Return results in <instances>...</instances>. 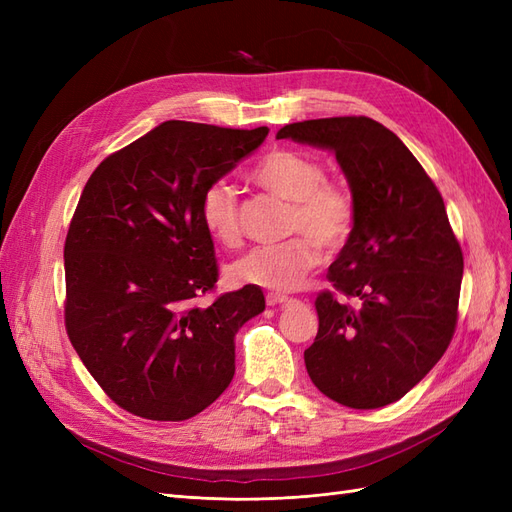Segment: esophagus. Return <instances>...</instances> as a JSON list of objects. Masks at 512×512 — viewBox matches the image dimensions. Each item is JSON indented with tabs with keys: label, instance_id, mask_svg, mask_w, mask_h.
I'll return each mask as SVG.
<instances>
[{
	"label": "esophagus",
	"instance_id": "obj_1",
	"mask_svg": "<svg viewBox=\"0 0 512 512\" xmlns=\"http://www.w3.org/2000/svg\"><path fill=\"white\" fill-rule=\"evenodd\" d=\"M290 299L286 297V294H277V292H269L267 294V305L269 307H275V305H288Z\"/></svg>",
	"mask_w": 512,
	"mask_h": 512
}]
</instances>
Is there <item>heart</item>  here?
<instances>
[{
	"mask_svg": "<svg viewBox=\"0 0 512 512\" xmlns=\"http://www.w3.org/2000/svg\"><path fill=\"white\" fill-rule=\"evenodd\" d=\"M252 179L262 190L288 200V232H305L282 243L258 245L230 265L237 284L288 292L299 288L312 271L320 250L337 252L354 230L356 203L346 185L327 181L324 166L292 149H273L262 158ZM200 222L209 235L232 247L241 241L239 196L228 181H213L200 198Z\"/></svg>",
	"mask_w": 512,
	"mask_h": 512,
	"instance_id": "b5f03b06",
	"label": "heart"
}]
</instances>
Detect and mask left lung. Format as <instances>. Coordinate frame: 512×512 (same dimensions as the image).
<instances>
[{
  "instance_id": "left-lung-1",
  "label": "left lung",
  "mask_w": 512,
  "mask_h": 512,
  "mask_svg": "<svg viewBox=\"0 0 512 512\" xmlns=\"http://www.w3.org/2000/svg\"><path fill=\"white\" fill-rule=\"evenodd\" d=\"M277 138L333 151L356 203L329 280L359 305L318 294L307 374L342 406H389L429 374L455 333L463 254L444 200L399 136L369 117L290 123Z\"/></svg>"
}]
</instances>
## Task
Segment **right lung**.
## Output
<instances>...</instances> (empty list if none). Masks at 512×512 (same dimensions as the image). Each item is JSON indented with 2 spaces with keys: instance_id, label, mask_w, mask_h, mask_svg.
<instances>
[{
  "instance_id": "obj_1",
  "label": "right lung",
  "mask_w": 512,
  "mask_h": 512,
  "mask_svg": "<svg viewBox=\"0 0 512 512\" xmlns=\"http://www.w3.org/2000/svg\"><path fill=\"white\" fill-rule=\"evenodd\" d=\"M269 128L164 121L89 177L64 247L66 331L115 404L185 421L235 376V335L265 309L258 286L194 305L218 282L200 198Z\"/></svg>"
}]
</instances>
